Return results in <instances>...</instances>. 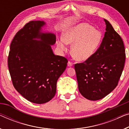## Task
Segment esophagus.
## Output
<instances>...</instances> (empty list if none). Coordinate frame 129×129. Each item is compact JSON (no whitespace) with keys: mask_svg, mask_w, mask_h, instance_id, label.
<instances>
[{"mask_svg":"<svg viewBox=\"0 0 129 129\" xmlns=\"http://www.w3.org/2000/svg\"><path fill=\"white\" fill-rule=\"evenodd\" d=\"M68 65L69 67H72L73 66V63H72L70 61H69L68 63Z\"/></svg>","mask_w":129,"mask_h":129,"instance_id":"obj_1","label":"esophagus"}]
</instances>
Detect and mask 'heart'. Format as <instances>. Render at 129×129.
I'll list each match as a JSON object with an SVG mask.
<instances>
[{
	"label": "heart",
	"mask_w": 129,
	"mask_h": 129,
	"mask_svg": "<svg viewBox=\"0 0 129 129\" xmlns=\"http://www.w3.org/2000/svg\"><path fill=\"white\" fill-rule=\"evenodd\" d=\"M102 40L101 31L89 24L81 23L67 29L57 45L61 51L64 52L68 49V44H73L71 49L73 56L77 60L84 61L95 53Z\"/></svg>",
	"instance_id": "1"
}]
</instances>
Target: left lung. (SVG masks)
Masks as SVG:
<instances>
[{"label": "left lung", "instance_id": "1", "mask_svg": "<svg viewBox=\"0 0 129 129\" xmlns=\"http://www.w3.org/2000/svg\"><path fill=\"white\" fill-rule=\"evenodd\" d=\"M100 46L84 62L74 64L78 90L84 98L97 101L117 85L123 70L126 55L123 42L108 20Z\"/></svg>", "mask_w": 129, "mask_h": 129}]
</instances>
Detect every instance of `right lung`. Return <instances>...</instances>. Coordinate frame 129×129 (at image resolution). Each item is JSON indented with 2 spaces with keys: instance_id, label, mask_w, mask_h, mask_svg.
I'll return each mask as SVG.
<instances>
[{
  "instance_id": "1",
  "label": "right lung",
  "mask_w": 129,
  "mask_h": 129,
  "mask_svg": "<svg viewBox=\"0 0 129 129\" xmlns=\"http://www.w3.org/2000/svg\"><path fill=\"white\" fill-rule=\"evenodd\" d=\"M44 21H31L15 35L8 67L15 89L26 100L41 104L53 98L56 83L66 68V58L54 55L56 35L44 33Z\"/></svg>"
}]
</instances>
